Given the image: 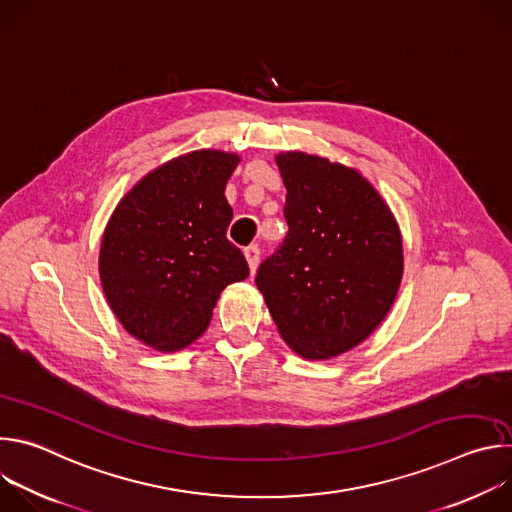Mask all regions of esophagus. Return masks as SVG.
I'll return each instance as SVG.
<instances>
[{"label": "esophagus", "mask_w": 512, "mask_h": 512, "mask_svg": "<svg viewBox=\"0 0 512 512\" xmlns=\"http://www.w3.org/2000/svg\"><path fill=\"white\" fill-rule=\"evenodd\" d=\"M259 257H261V251H259V247H257V245H249V247L245 249V259H247V263H249L251 275H255V271H257Z\"/></svg>", "instance_id": "34e87169"}]
</instances>
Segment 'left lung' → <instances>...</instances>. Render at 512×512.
I'll use <instances>...</instances> for the list:
<instances>
[{"instance_id": "8db88e82", "label": "left lung", "mask_w": 512, "mask_h": 512, "mask_svg": "<svg viewBox=\"0 0 512 512\" xmlns=\"http://www.w3.org/2000/svg\"><path fill=\"white\" fill-rule=\"evenodd\" d=\"M275 162L289 229L255 283L291 350L332 358L369 338L389 314L403 275L401 233L356 170L304 152Z\"/></svg>"}]
</instances>
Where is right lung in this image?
<instances>
[{
    "label": "right lung",
    "mask_w": 512,
    "mask_h": 512,
    "mask_svg": "<svg viewBox=\"0 0 512 512\" xmlns=\"http://www.w3.org/2000/svg\"><path fill=\"white\" fill-rule=\"evenodd\" d=\"M239 156L200 150L141 178L113 210L99 253L107 302L123 328L174 352L208 326L221 291L249 275L227 239V180Z\"/></svg>",
    "instance_id": "1"
}]
</instances>
